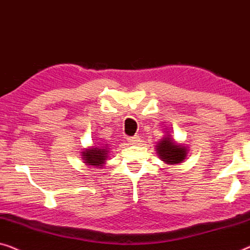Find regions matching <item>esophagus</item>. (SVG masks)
I'll list each match as a JSON object with an SVG mask.
<instances>
[{"instance_id":"34e87169","label":"esophagus","mask_w":250,"mask_h":250,"mask_svg":"<svg viewBox=\"0 0 250 250\" xmlns=\"http://www.w3.org/2000/svg\"><path fill=\"white\" fill-rule=\"evenodd\" d=\"M126 140H128L130 145H136V144H138L140 142V138L138 136H133V137H128Z\"/></svg>"}]
</instances>
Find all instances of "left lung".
Masks as SVG:
<instances>
[{
	"instance_id": "obj_1",
	"label": "left lung",
	"mask_w": 250,
	"mask_h": 250,
	"mask_svg": "<svg viewBox=\"0 0 250 250\" xmlns=\"http://www.w3.org/2000/svg\"><path fill=\"white\" fill-rule=\"evenodd\" d=\"M156 153L165 164H179L186 160L188 154L187 146L175 143L170 135H165L156 145Z\"/></svg>"
}]
</instances>
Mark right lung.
I'll return each mask as SVG.
<instances>
[{
  "label": "right lung",
  "instance_id": "obj_1",
  "mask_svg": "<svg viewBox=\"0 0 250 250\" xmlns=\"http://www.w3.org/2000/svg\"><path fill=\"white\" fill-rule=\"evenodd\" d=\"M108 148L105 146H91L89 148L83 149L82 152V157L83 163L88 167H96L98 168L103 167L105 161L107 159Z\"/></svg>",
  "mask_w": 250,
  "mask_h": 250
}]
</instances>
